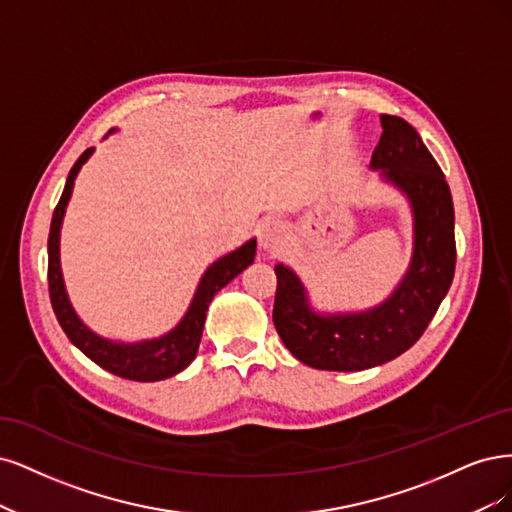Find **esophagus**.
I'll list each match as a JSON object with an SVG mask.
<instances>
[{
  "label": "esophagus",
  "mask_w": 512,
  "mask_h": 512,
  "mask_svg": "<svg viewBox=\"0 0 512 512\" xmlns=\"http://www.w3.org/2000/svg\"><path fill=\"white\" fill-rule=\"evenodd\" d=\"M287 240V225L276 219L270 217L261 223L259 227V242H261V249L268 251V253H276L283 249V244Z\"/></svg>",
  "instance_id": "1"
}]
</instances>
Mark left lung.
<instances>
[{
    "instance_id": "left-lung-1",
    "label": "left lung",
    "mask_w": 512,
    "mask_h": 512,
    "mask_svg": "<svg viewBox=\"0 0 512 512\" xmlns=\"http://www.w3.org/2000/svg\"><path fill=\"white\" fill-rule=\"evenodd\" d=\"M381 123L372 168L408 195L415 214V251L400 287L372 310L321 317L310 310L298 276L283 263L274 268L276 332L295 359L317 370L357 372L402 355L423 336L453 283L455 212L447 180L415 127L391 114H381Z\"/></svg>"
}]
</instances>
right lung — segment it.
I'll use <instances>...</instances> for the list:
<instances>
[{
  "label": "right lung",
  "instance_id": "obj_1",
  "mask_svg": "<svg viewBox=\"0 0 512 512\" xmlns=\"http://www.w3.org/2000/svg\"><path fill=\"white\" fill-rule=\"evenodd\" d=\"M93 153V148H87L85 153L78 157L72 166L68 180H65L63 193L59 197V204L55 206L53 221H51V234H48V295H51V304L55 310V317L61 329L76 344L78 349L85 353L97 366L117 374L121 378L140 383H153L163 381L185 370L197 355V346L202 340V329L206 321V310L219 289H223L229 280L238 276L249 263L255 259V240L242 244L238 251L221 257L214 261L206 270L200 280V287L195 291V298L183 317L170 334L161 336L157 340H146L138 344H121L110 342L100 336H95L87 325L76 317L74 308L70 306L68 295H65L61 266H59V229L63 221L65 206L72 195L74 178Z\"/></svg>",
  "mask_w": 512,
  "mask_h": 512
}]
</instances>
